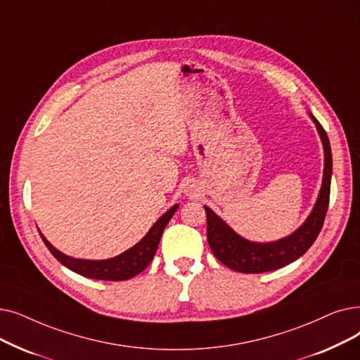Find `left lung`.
Returning <instances> with one entry per match:
<instances>
[{
    "label": "left lung",
    "mask_w": 360,
    "mask_h": 360,
    "mask_svg": "<svg viewBox=\"0 0 360 360\" xmlns=\"http://www.w3.org/2000/svg\"><path fill=\"white\" fill-rule=\"evenodd\" d=\"M311 119H314L321 135L325 153L322 188L316 205L307 217V221L294 233H291L290 237L268 244L247 241L241 238L238 233L233 232L221 217L216 216L209 207L205 206L207 217L209 245L214 257L224 263L225 266L243 274H262L275 271L303 256L318 238L325 221L328 205H330L333 155L330 139H328V135L322 128V124L318 122L316 117L311 116Z\"/></svg>",
    "instance_id": "1"
}]
</instances>
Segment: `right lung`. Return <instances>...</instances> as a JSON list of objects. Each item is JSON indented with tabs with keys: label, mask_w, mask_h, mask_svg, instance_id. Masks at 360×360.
<instances>
[{
	"label": "right lung",
	"mask_w": 360,
	"mask_h": 360,
	"mask_svg": "<svg viewBox=\"0 0 360 360\" xmlns=\"http://www.w3.org/2000/svg\"><path fill=\"white\" fill-rule=\"evenodd\" d=\"M176 209L178 206H174L170 210H167L159 221L151 226V229L147 232V236L132 248H129L128 252L107 260H81L69 257L63 253H60L58 250H56L44 238L42 233H39V236L46 248L51 252V255L70 271L92 279L124 281L138 275L139 272H143L148 266L155 252H158L163 229L166 228L167 222L170 221V217L174 216Z\"/></svg>",
	"instance_id": "add662e5"
}]
</instances>
